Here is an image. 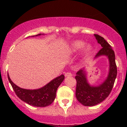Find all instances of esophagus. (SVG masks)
Returning <instances> with one entry per match:
<instances>
[{
  "mask_svg": "<svg viewBox=\"0 0 127 127\" xmlns=\"http://www.w3.org/2000/svg\"><path fill=\"white\" fill-rule=\"evenodd\" d=\"M64 75L65 77H71L72 75V73L70 72H67L66 73H65Z\"/></svg>",
  "mask_w": 127,
  "mask_h": 127,
  "instance_id": "1",
  "label": "esophagus"
}]
</instances>
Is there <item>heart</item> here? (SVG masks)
<instances>
[{
	"instance_id": "1",
	"label": "heart",
	"mask_w": 127,
	"mask_h": 127,
	"mask_svg": "<svg viewBox=\"0 0 127 127\" xmlns=\"http://www.w3.org/2000/svg\"><path fill=\"white\" fill-rule=\"evenodd\" d=\"M84 44H85V43L84 42H82V41H75L70 46L69 52V53L71 54H74V53H77V52H79L84 47ZM92 46L90 45H87L86 46L84 47L83 52H84V53H85V54H88V53H90L92 51Z\"/></svg>"
}]
</instances>
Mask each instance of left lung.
Masks as SVG:
<instances>
[{"instance_id":"obj_1","label":"left lung","mask_w":127,"mask_h":127,"mask_svg":"<svg viewBox=\"0 0 127 127\" xmlns=\"http://www.w3.org/2000/svg\"><path fill=\"white\" fill-rule=\"evenodd\" d=\"M101 49L96 55V58L106 56L109 61V71L106 80L98 86H92L87 82L84 69L79 70L75 77L77 81L75 96L82 104L85 106H93L103 101L111 92L117 77V66L115 53L111 46L103 37L94 34Z\"/></svg>"}]
</instances>
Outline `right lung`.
<instances>
[{
  "label": "right lung",
  "mask_w": 127,
  "mask_h": 127,
  "mask_svg": "<svg viewBox=\"0 0 127 127\" xmlns=\"http://www.w3.org/2000/svg\"><path fill=\"white\" fill-rule=\"evenodd\" d=\"M40 35L41 34H39L35 36ZM8 79L15 93L21 100L35 107H46L50 105L55 99L56 90L64 79V75L62 74L43 87L36 90H27L19 87L11 81L8 74Z\"/></svg>",
  "instance_id": "right-lung-1"
}]
</instances>
